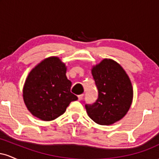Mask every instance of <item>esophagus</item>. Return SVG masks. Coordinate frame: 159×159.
Listing matches in <instances>:
<instances>
[{"instance_id": "obj_1", "label": "esophagus", "mask_w": 159, "mask_h": 159, "mask_svg": "<svg viewBox=\"0 0 159 159\" xmlns=\"http://www.w3.org/2000/svg\"><path fill=\"white\" fill-rule=\"evenodd\" d=\"M83 96H84V94H81V95H78V100L79 101H81V100L83 98Z\"/></svg>"}]
</instances>
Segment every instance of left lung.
Segmentation results:
<instances>
[{
  "mask_svg": "<svg viewBox=\"0 0 159 159\" xmlns=\"http://www.w3.org/2000/svg\"><path fill=\"white\" fill-rule=\"evenodd\" d=\"M92 75L98 89V98L86 104L87 114L95 123L108 125L127 114L133 98V89L123 67L111 59H104L93 66Z\"/></svg>",
  "mask_w": 159,
  "mask_h": 159,
  "instance_id": "1",
  "label": "left lung"
}]
</instances>
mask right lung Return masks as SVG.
Segmentation results:
<instances>
[{"label":"right lung","mask_w":159,"mask_h":159,"mask_svg":"<svg viewBox=\"0 0 159 159\" xmlns=\"http://www.w3.org/2000/svg\"><path fill=\"white\" fill-rule=\"evenodd\" d=\"M66 66L57 57L41 61L29 73L23 87V98L31 114L44 121L55 120L78 97L70 92L72 82Z\"/></svg>","instance_id":"1"}]
</instances>
